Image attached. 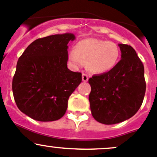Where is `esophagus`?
I'll use <instances>...</instances> for the list:
<instances>
[{
  "label": "esophagus",
  "mask_w": 157,
  "mask_h": 157,
  "mask_svg": "<svg viewBox=\"0 0 157 157\" xmlns=\"http://www.w3.org/2000/svg\"><path fill=\"white\" fill-rule=\"evenodd\" d=\"M82 79H83V82H86L88 80L89 77L88 75L86 74H82Z\"/></svg>",
  "instance_id": "1"
}]
</instances>
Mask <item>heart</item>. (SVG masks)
Segmentation results:
<instances>
[{
  "instance_id": "b5f03b06",
  "label": "heart",
  "mask_w": 157,
  "mask_h": 157,
  "mask_svg": "<svg viewBox=\"0 0 157 157\" xmlns=\"http://www.w3.org/2000/svg\"><path fill=\"white\" fill-rule=\"evenodd\" d=\"M119 58L120 49L117 44L94 38L80 41L75 50L69 53V60L74 65H82L85 60L88 69L96 74L111 71L118 64Z\"/></svg>"
}]
</instances>
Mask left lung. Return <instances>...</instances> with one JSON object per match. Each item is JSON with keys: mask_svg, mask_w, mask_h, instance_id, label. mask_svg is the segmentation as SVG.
<instances>
[{"mask_svg": "<svg viewBox=\"0 0 157 157\" xmlns=\"http://www.w3.org/2000/svg\"><path fill=\"white\" fill-rule=\"evenodd\" d=\"M121 59L114 68L89 79L93 118L105 124L122 122L139 110L146 91L144 67L135 50L119 44Z\"/></svg>", "mask_w": 157, "mask_h": 157, "instance_id": "left-lung-1", "label": "left lung"}]
</instances>
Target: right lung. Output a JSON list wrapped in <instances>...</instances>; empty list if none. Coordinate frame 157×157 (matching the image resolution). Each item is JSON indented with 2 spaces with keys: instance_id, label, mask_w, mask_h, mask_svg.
I'll return each mask as SVG.
<instances>
[{
  "instance_id": "add662e5",
  "label": "right lung",
  "mask_w": 157,
  "mask_h": 157,
  "mask_svg": "<svg viewBox=\"0 0 157 157\" xmlns=\"http://www.w3.org/2000/svg\"><path fill=\"white\" fill-rule=\"evenodd\" d=\"M72 33L35 40L19 58L12 82L18 109L33 119L53 121L64 116L69 96L82 81V74L67 68V44Z\"/></svg>"
}]
</instances>
